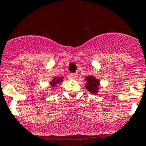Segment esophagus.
Wrapping results in <instances>:
<instances>
[{
    "mask_svg": "<svg viewBox=\"0 0 146 146\" xmlns=\"http://www.w3.org/2000/svg\"><path fill=\"white\" fill-rule=\"evenodd\" d=\"M69 76H70V79H75L76 78V76H77V74H76V73H70V74L69 75Z\"/></svg>",
    "mask_w": 146,
    "mask_h": 146,
    "instance_id": "obj_1",
    "label": "esophagus"
}]
</instances>
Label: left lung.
I'll list each match as a JSON object with an SVG mask.
<instances>
[{"instance_id": "8db88e82", "label": "left lung", "mask_w": 146, "mask_h": 146, "mask_svg": "<svg viewBox=\"0 0 146 146\" xmlns=\"http://www.w3.org/2000/svg\"><path fill=\"white\" fill-rule=\"evenodd\" d=\"M87 84L85 88H87L90 92L93 94H97L98 92V85H99V80L96 79L94 76H89L86 77L85 79Z\"/></svg>"}]
</instances>
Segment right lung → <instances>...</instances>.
I'll use <instances>...</instances> for the list:
<instances>
[{"mask_svg":"<svg viewBox=\"0 0 146 146\" xmlns=\"http://www.w3.org/2000/svg\"><path fill=\"white\" fill-rule=\"evenodd\" d=\"M62 78H63V77H60V78H58V77H54V79H53L52 81L51 82V85H52V87H54L56 84L61 82V81H62Z\"/></svg>","mask_w":146,"mask_h":146,"instance_id":"1","label":"right lung"}]
</instances>
